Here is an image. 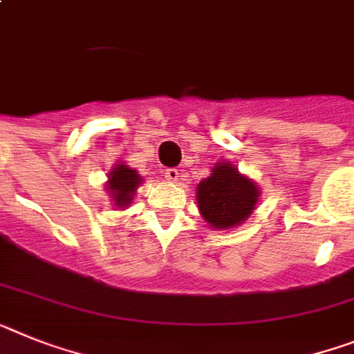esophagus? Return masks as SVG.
<instances>
[{
	"mask_svg": "<svg viewBox=\"0 0 354 354\" xmlns=\"http://www.w3.org/2000/svg\"><path fill=\"white\" fill-rule=\"evenodd\" d=\"M165 177L168 180H171V183H175V180H179L180 174H179V170H177V168H168V170L165 171Z\"/></svg>",
	"mask_w": 354,
	"mask_h": 354,
	"instance_id": "1",
	"label": "esophagus"
}]
</instances>
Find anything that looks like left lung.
Instances as JSON below:
<instances>
[{"label": "left lung", "instance_id": "obj_1", "mask_svg": "<svg viewBox=\"0 0 354 354\" xmlns=\"http://www.w3.org/2000/svg\"><path fill=\"white\" fill-rule=\"evenodd\" d=\"M258 197L256 183L229 162H218L197 188L198 209L214 229H229L243 222L254 209Z\"/></svg>", "mask_w": 354, "mask_h": 354}]
</instances>
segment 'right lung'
Returning <instances> with one entry per match:
<instances>
[{"instance_id": "1", "label": "right lung", "mask_w": 354, "mask_h": 354, "mask_svg": "<svg viewBox=\"0 0 354 354\" xmlns=\"http://www.w3.org/2000/svg\"><path fill=\"white\" fill-rule=\"evenodd\" d=\"M140 174L127 165H118L111 174H109L107 189L113 195L118 207L129 206L134 198L136 188L140 186Z\"/></svg>"}]
</instances>
